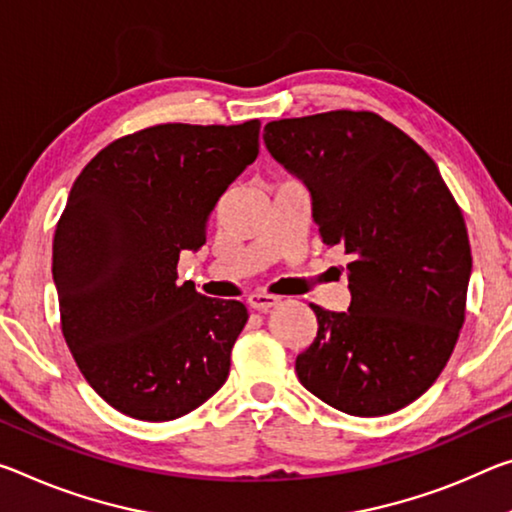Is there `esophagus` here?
I'll use <instances>...</instances> for the list:
<instances>
[{
	"label": "esophagus",
	"mask_w": 512,
	"mask_h": 512,
	"mask_svg": "<svg viewBox=\"0 0 512 512\" xmlns=\"http://www.w3.org/2000/svg\"><path fill=\"white\" fill-rule=\"evenodd\" d=\"M278 296H271V294H262V291H255V294H250L246 298V303L250 310H259V312H266L271 310L273 305H278Z\"/></svg>",
	"instance_id": "obj_1"
}]
</instances>
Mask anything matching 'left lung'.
<instances>
[{
    "label": "left lung",
    "instance_id": "8db88e82",
    "mask_svg": "<svg viewBox=\"0 0 512 512\" xmlns=\"http://www.w3.org/2000/svg\"><path fill=\"white\" fill-rule=\"evenodd\" d=\"M264 132L310 189L323 243L351 255V307L310 305L319 330L296 358L298 380L346 415H392L435 383L465 323L472 248L458 202L426 150L378 113L285 118Z\"/></svg>",
    "mask_w": 512,
    "mask_h": 512
}]
</instances>
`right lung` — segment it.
<instances>
[{
  "instance_id": "add662e5",
  "label": "right lung",
  "mask_w": 512,
  "mask_h": 512,
  "mask_svg": "<svg viewBox=\"0 0 512 512\" xmlns=\"http://www.w3.org/2000/svg\"><path fill=\"white\" fill-rule=\"evenodd\" d=\"M257 152L259 120L154 125L109 143L72 184L52 246L61 330L123 415L184 417L227 380L246 307L177 285V262Z\"/></svg>"
}]
</instances>
